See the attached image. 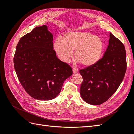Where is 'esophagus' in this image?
<instances>
[{
  "label": "esophagus",
  "mask_w": 134,
  "mask_h": 134,
  "mask_svg": "<svg viewBox=\"0 0 134 134\" xmlns=\"http://www.w3.org/2000/svg\"><path fill=\"white\" fill-rule=\"evenodd\" d=\"M72 71H73V73L74 74L77 73L78 72V69L76 67H73L72 68Z\"/></svg>",
  "instance_id": "obj_1"
}]
</instances>
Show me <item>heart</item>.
I'll return each mask as SVG.
<instances>
[{
	"mask_svg": "<svg viewBox=\"0 0 134 134\" xmlns=\"http://www.w3.org/2000/svg\"><path fill=\"white\" fill-rule=\"evenodd\" d=\"M102 40L88 31H71L58 37L54 43V50L58 57L68 63L74 51L75 57L83 65L89 66L98 62L103 52Z\"/></svg>",
	"mask_w": 134,
	"mask_h": 134,
	"instance_id": "1",
	"label": "heart"
}]
</instances>
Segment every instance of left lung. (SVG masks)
<instances>
[{
	"label": "left lung",
	"mask_w": 134,
	"mask_h": 134,
	"mask_svg": "<svg viewBox=\"0 0 134 134\" xmlns=\"http://www.w3.org/2000/svg\"><path fill=\"white\" fill-rule=\"evenodd\" d=\"M102 58L93 65L80 70L83 77L80 96L85 102L99 105L114 94L126 71V54L124 44L111 33Z\"/></svg>",
	"instance_id": "8db88e82"
}]
</instances>
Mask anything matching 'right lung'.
I'll use <instances>...</instances> for the list:
<instances>
[{"mask_svg":"<svg viewBox=\"0 0 134 134\" xmlns=\"http://www.w3.org/2000/svg\"><path fill=\"white\" fill-rule=\"evenodd\" d=\"M52 41V34L43 25L23 36L16 47V74L26 92L36 99L55 98L72 74V68L57 58Z\"/></svg>","mask_w":134,"mask_h":134,"instance_id":"obj_1","label":"right lung"}]
</instances>
